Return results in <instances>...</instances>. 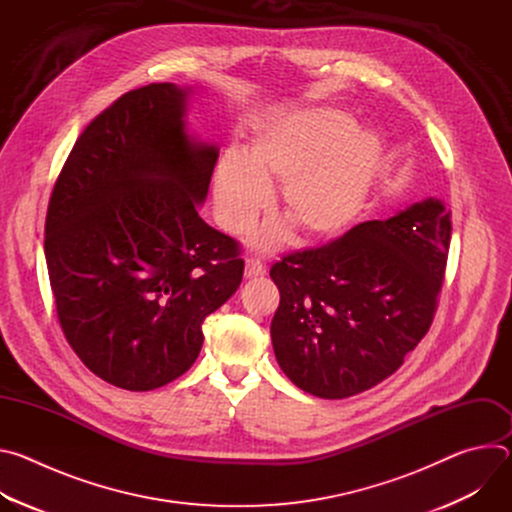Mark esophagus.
<instances>
[{
    "label": "esophagus",
    "mask_w": 512,
    "mask_h": 512,
    "mask_svg": "<svg viewBox=\"0 0 512 512\" xmlns=\"http://www.w3.org/2000/svg\"><path fill=\"white\" fill-rule=\"evenodd\" d=\"M265 273V265L259 259H247L245 263V277H259Z\"/></svg>",
    "instance_id": "1"
}]
</instances>
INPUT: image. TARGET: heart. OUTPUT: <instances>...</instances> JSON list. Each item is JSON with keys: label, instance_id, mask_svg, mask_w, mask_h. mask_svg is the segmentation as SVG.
Wrapping results in <instances>:
<instances>
[{"label": "heart", "instance_id": "heart-1", "mask_svg": "<svg viewBox=\"0 0 512 512\" xmlns=\"http://www.w3.org/2000/svg\"><path fill=\"white\" fill-rule=\"evenodd\" d=\"M383 166L373 131L352 129L334 109H304L265 129L245 158L227 154L214 172V210L221 227L239 235L269 206V186L281 184L279 210L308 243L348 231L367 204ZM287 223L267 225L257 245L279 247Z\"/></svg>", "mask_w": 512, "mask_h": 512}]
</instances>
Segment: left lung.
Returning <instances> with one entry per match:
<instances>
[{
	"mask_svg": "<svg viewBox=\"0 0 512 512\" xmlns=\"http://www.w3.org/2000/svg\"><path fill=\"white\" fill-rule=\"evenodd\" d=\"M450 235V212L427 198L273 263L271 342L287 379L344 399L391 377L433 322Z\"/></svg>",
	"mask_w": 512,
	"mask_h": 512,
	"instance_id": "1",
	"label": "left lung"
}]
</instances>
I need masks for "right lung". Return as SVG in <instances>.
<instances>
[{
    "label": "right lung",
    "instance_id": "obj_1",
    "mask_svg": "<svg viewBox=\"0 0 512 512\" xmlns=\"http://www.w3.org/2000/svg\"><path fill=\"white\" fill-rule=\"evenodd\" d=\"M188 89L121 95L79 135L46 212L60 328L103 381L152 391L198 356L202 322L241 285L239 243L208 227L216 145L186 131Z\"/></svg>",
    "mask_w": 512,
    "mask_h": 512
}]
</instances>
